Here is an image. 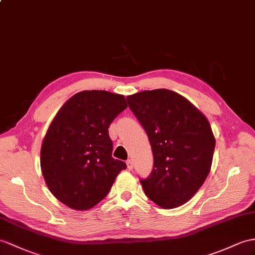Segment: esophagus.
I'll return each mask as SVG.
<instances>
[{
  "instance_id": "esophagus-1",
  "label": "esophagus",
  "mask_w": 255,
  "mask_h": 255,
  "mask_svg": "<svg viewBox=\"0 0 255 255\" xmlns=\"http://www.w3.org/2000/svg\"><path fill=\"white\" fill-rule=\"evenodd\" d=\"M127 165H128V170H133V161L132 160H128L127 161Z\"/></svg>"
}]
</instances>
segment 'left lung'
<instances>
[{
    "instance_id": "8db88e82",
    "label": "left lung",
    "mask_w": 255,
    "mask_h": 255,
    "mask_svg": "<svg viewBox=\"0 0 255 255\" xmlns=\"http://www.w3.org/2000/svg\"><path fill=\"white\" fill-rule=\"evenodd\" d=\"M153 153L151 174L140 179L146 196L162 209L190 200L211 170L215 138L210 122L187 98L166 89L127 97Z\"/></svg>"
}]
</instances>
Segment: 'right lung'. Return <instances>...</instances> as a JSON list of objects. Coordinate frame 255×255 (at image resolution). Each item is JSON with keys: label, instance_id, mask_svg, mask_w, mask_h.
<instances>
[{"label": "right lung", "instance_id": "right-lung-1", "mask_svg": "<svg viewBox=\"0 0 255 255\" xmlns=\"http://www.w3.org/2000/svg\"><path fill=\"white\" fill-rule=\"evenodd\" d=\"M128 107L123 95L82 91L61 106L41 147V170L48 189L73 210L101 202L127 164L113 158L110 123Z\"/></svg>", "mask_w": 255, "mask_h": 255}]
</instances>
